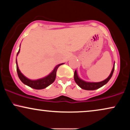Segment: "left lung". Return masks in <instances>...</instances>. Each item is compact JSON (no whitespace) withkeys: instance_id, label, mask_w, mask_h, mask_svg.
I'll use <instances>...</instances> for the list:
<instances>
[{"instance_id":"1","label":"left lung","mask_w":130,"mask_h":130,"mask_svg":"<svg viewBox=\"0 0 130 130\" xmlns=\"http://www.w3.org/2000/svg\"><path fill=\"white\" fill-rule=\"evenodd\" d=\"M114 66H115V62L114 63L112 70L109 76L106 79L103 80V81L98 82V83H94V82H87V81H86V80H83L82 79H80V77H79L76 70H75L74 73V80H75L76 83V84L78 85L80 88H81V89H84V90H96V89H99V88L101 87L102 86H103L104 85H105L106 84L108 83V82L110 80V79L111 78L113 73H114Z\"/></svg>"}]
</instances>
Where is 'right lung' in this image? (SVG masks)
Returning <instances> with one entry per match:
<instances>
[{
	"label": "right lung",
	"mask_w": 130,
	"mask_h": 130,
	"mask_svg": "<svg viewBox=\"0 0 130 130\" xmlns=\"http://www.w3.org/2000/svg\"><path fill=\"white\" fill-rule=\"evenodd\" d=\"M21 46V44H20ZM20 51V47H19V50L17 53V56L18 55ZM16 70H17V73L18 75L19 78L20 79V80H21L22 83H24L25 85L29 86L30 87L33 88V89H37V90H40V89H43L44 88L47 87V86H49L51 85L52 83H54L55 79H56V72L58 68L60 65L64 64L63 63L59 64V65H56V67L54 68V70L51 72L48 75H47L46 76L42 77V78L38 79L36 80H32L30 79L27 78V77L25 76L21 72V71L19 69L18 65V62H17V59H16Z\"/></svg>",
	"instance_id": "right-lung-1"
}]
</instances>
